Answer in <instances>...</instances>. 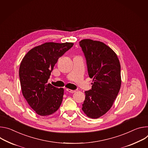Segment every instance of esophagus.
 <instances>
[{"instance_id": "esophagus-1", "label": "esophagus", "mask_w": 148, "mask_h": 148, "mask_svg": "<svg viewBox=\"0 0 148 148\" xmlns=\"http://www.w3.org/2000/svg\"><path fill=\"white\" fill-rule=\"evenodd\" d=\"M66 90L68 92H69V93H75L76 92V90H71V89H66Z\"/></svg>"}]
</instances>
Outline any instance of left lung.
<instances>
[{"label":"left lung","instance_id":"8db88e82","mask_svg":"<svg viewBox=\"0 0 148 148\" xmlns=\"http://www.w3.org/2000/svg\"><path fill=\"white\" fill-rule=\"evenodd\" d=\"M79 45L86 58L88 75L93 81L92 89L85 92L82 109L88 117L96 119L110 109L119 92L120 62L116 53L103 42L84 39Z\"/></svg>","mask_w":148,"mask_h":148}]
</instances>
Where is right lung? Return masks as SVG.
Listing matches in <instances>:
<instances>
[{"label":"right lung","instance_id":"obj_1","mask_svg":"<svg viewBox=\"0 0 148 148\" xmlns=\"http://www.w3.org/2000/svg\"><path fill=\"white\" fill-rule=\"evenodd\" d=\"M73 43L47 42L35 47L24 56L19 68L22 94L29 106L40 116H47L59 108L63 99V88L47 84L58 59Z\"/></svg>","mask_w":148,"mask_h":148}]
</instances>
